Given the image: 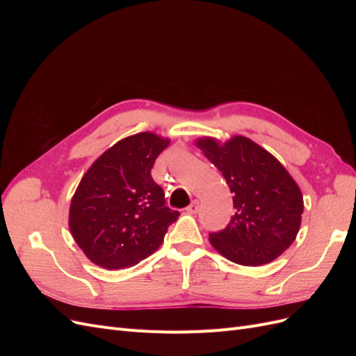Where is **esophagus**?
<instances>
[{
  "mask_svg": "<svg viewBox=\"0 0 356 356\" xmlns=\"http://www.w3.org/2000/svg\"><path fill=\"white\" fill-rule=\"evenodd\" d=\"M199 209H200V207H199V202H197V200H193V202L188 204L187 212H188V213H197V212H199Z\"/></svg>",
  "mask_w": 356,
  "mask_h": 356,
  "instance_id": "obj_1",
  "label": "esophagus"
}]
</instances>
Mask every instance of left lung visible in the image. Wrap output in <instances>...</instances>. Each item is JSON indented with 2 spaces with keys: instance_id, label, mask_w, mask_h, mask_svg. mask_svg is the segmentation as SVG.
I'll use <instances>...</instances> for the list:
<instances>
[{
  "instance_id": "obj_1",
  "label": "left lung",
  "mask_w": 356,
  "mask_h": 356,
  "mask_svg": "<svg viewBox=\"0 0 356 356\" xmlns=\"http://www.w3.org/2000/svg\"><path fill=\"white\" fill-rule=\"evenodd\" d=\"M196 145L227 181L236 209L227 227L209 233L211 245L236 264L273 261L300 230L305 204L297 182L250 138L238 135L221 144L204 136Z\"/></svg>"
}]
</instances>
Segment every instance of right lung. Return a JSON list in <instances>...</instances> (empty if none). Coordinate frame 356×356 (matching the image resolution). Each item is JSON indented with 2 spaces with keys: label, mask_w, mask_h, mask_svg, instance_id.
I'll list each match as a JSON object with an SVG mask.
<instances>
[{
  "label": "right lung",
  "mask_w": 356,
  "mask_h": 356,
  "mask_svg": "<svg viewBox=\"0 0 356 356\" xmlns=\"http://www.w3.org/2000/svg\"><path fill=\"white\" fill-rule=\"evenodd\" d=\"M168 138L141 132L115 143L93 161L75 190L70 230L92 263L108 270L138 264L163 243L179 217L152 178Z\"/></svg>",
  "instance_id": "right-lung-1"
}]
</instances>
